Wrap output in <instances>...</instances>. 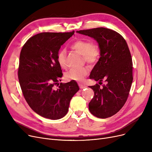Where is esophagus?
<instances>
[{"label":"esophagus","instance_id":"1","mask_svg":"<svg viewBox=\"0 0 152 152\" xmlns=\"http://www.w3.org/2000/svg\"><path fill=\"white\" fill-rule=\"evenodd\" d=\"M79 88H80L81 89H85L87 87V86L85 85V84H79Z\"/></svg>","mask_w":152,"mask_h":152}]
</instances>
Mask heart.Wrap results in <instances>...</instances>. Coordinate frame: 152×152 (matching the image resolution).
<instances>
[{
    "instance_id": "1",
    "label": "heart",
    "mask_w": 152,
    "mask_h": 152,
    "mask_svg": "<svg viewBox=\"0 0 152 152\" xmlns=\"http://www.w3.org/2000/svg\"><path fill=\"white\" fill-rule=\"evenodd\" d=\"M71 49L83 55L84 60L92 65L96 63L100 58V51L99 48L86 39H78L71 44ZM57 60L59 65L64 69L67 68L66 50H60L57 54ZM89 73L86 67L79 68H72L65 75L67 81H83Z\"/></svg>"
}]
</instances>
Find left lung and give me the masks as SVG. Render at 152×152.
<instances>
[{"label":"left lung","instance_id":"1","mask_svg":"<svg viewBox=\"0 0 152 152\" xmlns=\"http://www.w3.org/2000/svg\"><path fill=\"white\" fill-rule=\"evenodd\" d=\"M76 33L94 38L99 44L100 57L92 69L90 79L106 82L90 86L94 97L89 103L90 112L105 119L121 109L128 97L132 77V61L129 47L123 37L105 28L77 31Z\"/></svg>","mask_w":152,"mask_h":152}]
</instances>
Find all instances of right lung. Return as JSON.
I'll return each instance as SVG.
<instances>
[{"mask_svg": "<svg viewBox=\"0 0 152 152\" xmlns=\"http://www.w3.org/2000/svg\"><path fill=\"white\" fill-rule=\"evenodd\" d=\"M74 33H39L30 37L21 50L18 76L23 96L31 108L44 118L55 120L65 116L71 99L79 90L75 81L60 83L55 89L63 76L57 54Z\"/></svg>", "mask_w": 152, "mask_h": 152, "instance_id": "add662e5", "label": "right lung"}]
</instances>
